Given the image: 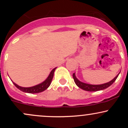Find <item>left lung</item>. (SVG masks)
Returning <instances> with one entry per match:
<instances>
[{"label":"left lung","instance_id":"8db88e82","mask_svg":"<svg viewBox=\"0 0 128 128\" xmlns=\"http://www.w3.org/2000/svg\"><path fill=\"white\" fill-rule=\"evenodd\" d=\"M120 73H118V74H117V75L116 76L114 79H112L111 81L105 84H100V85H92V84H88L82 82L80 81V80L76 78L75 73H73V79H74V82H75L76 85L78 86L79 88L84 90L87 91V92H97V91L103 90L104 89H106L108 87H109L110 86H111V85L114 82V81L116 80V79L117 78V77H118V74H120Z\"/></svg>","mask_w":128,"mask_h":128}]
</instances>
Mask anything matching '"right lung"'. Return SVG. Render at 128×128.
I'll use <instances>...</instances> for the list:
<instances>
[{
    "instance_id": "right-lung-1",
    "label": "right lung",
    "mask_w": 128,
    "mask_h": 128,
    "mask_svg": "<svg viewBox=\"0 0 128 128\" xmlns=\"http://www.w3.org/2000/svg\"><path fill=\"white\" fill-rule=\"evenodd\" d=\"M56 68V67L54 68L52 71L50 72L49 75L48 76V77L45 80H44L42 82L39 84L38 85H36V86H30V87H23V86H18V85L16 84L15 82H14L13 81L12 82L14 84V86H15L17 88L20 90H21L22 92L32 94L38 93V92H43V91L46 90L50 86L51 82H52L53 77H54V72H55Z\"/></svg>"
}]
</instances>
